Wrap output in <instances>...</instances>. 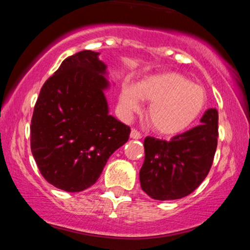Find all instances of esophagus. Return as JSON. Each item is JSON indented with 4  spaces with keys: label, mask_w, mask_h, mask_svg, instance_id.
<instances>
[{
    "label": "esophagus",
    "mask_w": 250,
    "mask_h": 250,
    "mask_svg": "<svg viewBox=\"0 0 250 250\" xmlns=\"http://www.w3.org/2000/svg\"><path fill=\"white\" fill-rule=\"evenodd\" d=\"M130 137H131V139H135V140H140L142 137V135H141V133H140V131H137L136 129H131Z\"/></svg>",
    "instance_id": "esophagus-1"
}]
</instances>
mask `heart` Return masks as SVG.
<instances>
[{"instance_id": "obj_1", "label": "heart", "mask_w": 250, "mask_h": 250, "mask_svg": "<svg viewBox=\"0 0 250 250\" xmlns=\"http://www.w3.org/2000/svg\"><path fill=\"white\" fill-rule=\"evenodd\" d=\"M141 100L150 102L147 119L151 127L162 135L185 131L193 125L207 105L205 89L173 71L149 75L134 87L123 85L119 97L123 115L139 111Z\"/></svg>"}]
</instances>
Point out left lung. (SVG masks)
<instances>
[{
  "mask_svg": "<svg viewBox=\"0 0 250 250\" xmlns=\"http://www.w3.org/2000/svg\"><path fill=\"white\" fill-rule=\"evenodd\" d=\"M219 113L208 109L201 125L170 141L147 136L145 162L140 170L141 188L151 199L167 201L187 196L206 179L217 147Z\"/></svg>",
  "mask_w": 250,
  "mask_h": 250,
  "instance_id": "obj_1",
  "label": "left lung"
}]
</instances>
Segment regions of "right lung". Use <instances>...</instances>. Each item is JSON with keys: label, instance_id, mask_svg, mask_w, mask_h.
Here are the masks:
<instances>
[{"label": "right lung", "instance_id": "right-lung-1", "mask_svg": "<svg viewBox=\"0 0 250 250\" xmlns=\"http://www.w3.org/2000/svg\"><path fill=\"white\" fill-rule=\"evenodd\" d=\"M100 53L67 57L40 91L30 125V147L44 177L70 193L93 186L130 128L109 115L107 65Z\"/></svg>", "mask_w": 250, "mask_h": 250}]
</instances>
